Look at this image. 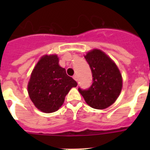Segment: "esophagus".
Masks as SVG:
<instances>
[{
  "label": "esophagus",
  "instance_id": "esophagus-1",
  "mask_svg": "<svg viewBox=\"0 0 150 150\" xmlns=\"http://www.w3.org/2000/svg\"><path fill=\"white\" fill-rule=\"evenodd\" d=\"M73 79L75 80V81H78V77H77V75H74V76H73Z\"/></svg>",
  "mask_w": 150,
  "mask_h": 150
}]
</instances>
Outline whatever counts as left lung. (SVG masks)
Here are the masks:
<instances>
[{
  "mask_svg": "<svg viewBox=\"0 0 150 150\" xmlns=\"http://www.w3.org/2000/svg\"><path fill=\"white\" fill-rule=\"evenodd\" d=\"M92 72L93 83L86 90L78 91L92 108L103 110L112 105L120 95L122 79L115 63L99 49H93L85 56Z\"/></svg>",
  "mask_w": 150,
  "mask_h": 150,
  "instance_id": "8db88e82",
  "label": "left lung"
}]
</instances>
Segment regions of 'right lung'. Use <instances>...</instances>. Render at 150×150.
Listing matches in <instances>:
<instances>
[{
  "label": "right lung",
  "instance_id": "obj_1",
  "mask_svg": "<svg viewBox=\"0 0 150 150\" xmlns=\"http://www.w3.org/2000/svg\"><path fill=\"white\" fill-rule=\"evenodd\" d=\"M76 81L68 76L64 68L59 64L57 55H44L33 69L28 85L30 99L40 111H57L64 102L66 95Z\"/></svg>",
  "mask_w": 150,
  "mask_h": 150
}]
</instances>
